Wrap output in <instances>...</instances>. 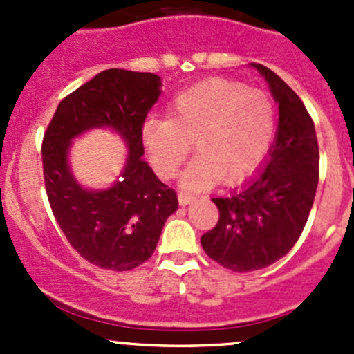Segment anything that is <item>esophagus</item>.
<instances>
[{"label": "esophagus", "instance_id": "34e87169", "mask_svg": "<svg viewBox=\"0 0 354 354\" xmlns=\"http://www.w3.org/2000/svg\"><path fill=\"white\" fill-rule=\"evenodd\" d=\"M195 200V197L192 194H187V192H180L178 194V202H180V205H188V203H192Z\"/></svg>", "mask_w": 354, "mask_h": 354}]
</instances>
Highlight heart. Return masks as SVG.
<instances>
[{
    "mask_svg": "<svg viewBox=\"0 0 354 354\" xmlns=\"http://www.w3.org/2000/svg\"><path fill=\"white\" fill-rule=\"evenodd\" d=\"M276 135V106L267 92L233 80L203 82L181 92L169 116L149 118L142 140L162 180L178 173L190 154L197 157L181 174V187L203 190L217 180L233 183L257 169Z\"/></svg>",
    "mask_w": 354,
    "mask_h": 354,
    "instance_id": "b5f03b06",
    "label": "heart"
}]
</instances>
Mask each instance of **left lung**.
Returning <instances> with one entry per match:
<instances>
[{
	"label": "left lung",
	"mask_w": 354,
	"mask_h": 354,
	"mask_svg": "<svg viewBox=\"0 0 354 354\" xmlns=\"http://www.w3.org/2000/svg\"><path fill=\"white\" fill-rule=\"evenodd\" d=\"M279 104V127L263 169L241 188L212 198L219 221L200 243L207 255L234 272L272 266L295 246L319 185L315 124L301 99L263 65L252 63Z\"/></svg>",
	"instance_id": "obj_1"
}]
</instances>
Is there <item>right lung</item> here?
I'll list each match as a JSON object with an SVG mask.
<instances>
[{
	"instance_id": "add662e5",
	"label": "right lung",
	"mask_w": 354,
	"mask_h": 354,
	"mask_svg": "<svg viewBox=\"0 0 354 354\" xmlns=\"http://www.w3.org/2000/svg\"><path fill=\"white\" fill-rule=\"evenodd\" d=\"M160 77L111 68L66 95L42 140V171L49 205L70 245L87 262L108 270H131L154 253L176 192L142 159V127L160 95ZM106 126L129 145L122 178L106 191H87L67 166L71 140Z\"/></svg>"
}]
</instances>
